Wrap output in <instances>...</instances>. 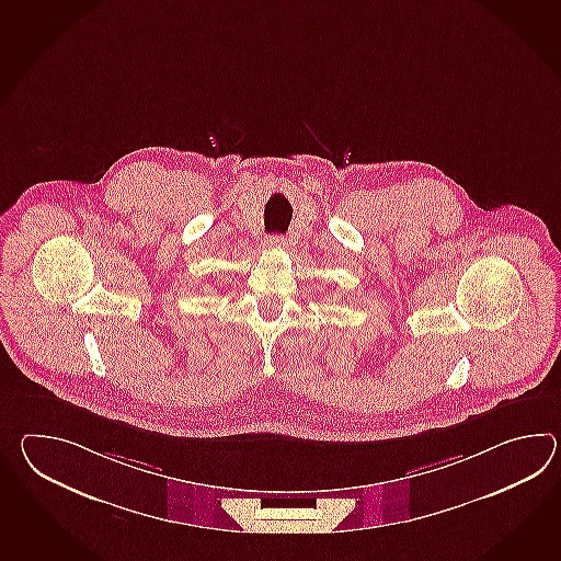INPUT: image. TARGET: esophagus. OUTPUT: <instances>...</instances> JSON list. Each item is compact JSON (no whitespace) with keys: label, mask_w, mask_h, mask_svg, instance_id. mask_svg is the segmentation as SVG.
Masks as SVG:
<instances>
[{"label":"esophagus","mask_w":561,"mask_h":561,"mask_svg":"<svg viewBox=\"0 0 561 561\" xmlns=\"http://www.w3.org/2000/svg\"><path fill=\"white\" fill-rule=\"evenodd\" d=\"M263 245H265V248H267V250H282V248H286V237H282V236L265 237V241H263Z\"/></svg>","instance_id":"obj_1"}]
</instances>
